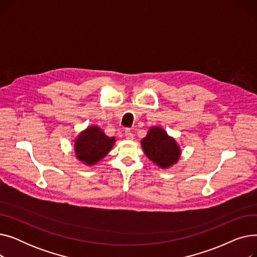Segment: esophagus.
<instances>
[{
  "instance_id": "obj_1",
  "label": "esophagus",
  "mask_w": 257,
  "mask_h": 257,
  "mask_svg": "<svg viewBox=\"0 0 257 257\" xmlns=\"http://www.w3.org/2000/svg\"><path fill=\"white\" fill-rule=\"evenodd\" d=\"M125 138H126L127 140H133V139H134L133 133H132L129 129H126V130H125Z\"/></svg>"
}]
</instances>
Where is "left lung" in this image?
<instances>
[{"instance_id":"left-lung-1","label":"left lung","mask_w":257,"mask_h":257,"mask_svg":"<svg viewBox=\"0 0 257 257\" xmlns=\"http://www.w3.org/2000/svg\"><path fill=\"white\" fill-rule=\"evenodd\" d=\"M142 148L147 157L161 169L177 164L181 150L173 138L161 127H151L147 137L142 140Z\"/></svg>"}]
</instances>
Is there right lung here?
Segmentation results:
<instances>
[{
  "instance_id": "right-lung-1",
  "label": "right lung",
  "mask_w": 257,
  "mask_h": 257,
  "mask_svg": "<svg viewBox=\"0 0 257 257\" xmlns=\"http://www.w3.org/2000/svg\"><path fill=\"white\" fill-rule=\"evenodd\" d=\"M115 138H109L98 126H89L81 132L74 144L77 159L86 166H93L109 152Z\"/></svg>"
}]
</instances>
